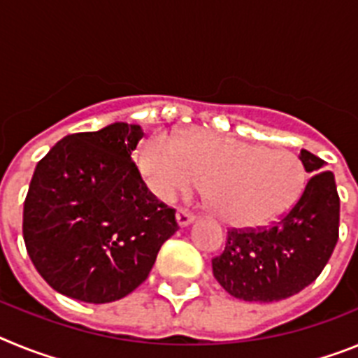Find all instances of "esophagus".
<instances>
[{
    "label": "esophagus",
    "instance_id": "obj_1",
    "mask_svg": "<svg viewBox=\"0 0 358 358\" xmlns=\"http://www.w3.org/2000/svg\"><path fill=\"white\" fill-rule=\"evenodd\" d=\"M194 218H195L194 213H189V211H186V210H179V211H177V224H179V226H181V227L188 226V224L192 222Z\"/></svg>",
    "mask_w": 358,
    "mask_h": 358
}]
</instances>
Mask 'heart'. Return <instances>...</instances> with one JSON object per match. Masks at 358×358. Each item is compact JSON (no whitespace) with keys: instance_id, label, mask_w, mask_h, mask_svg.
I'll list each match as a JSON object with an SVG mask.
<instances>
[{"instance_id":"1","label":"heart","mask_w":358,"mask_h":358,"mask_svg":"<svg viewBox=\"0 0 358 358\" xmlns=\"http://www.w3.org/2000/svg\"><path fill=\"white\" fill-rule=\"evenodd\" d=\"M145 182L164 202L204 181L213 211L227 226H267L301 195L305 172L294 154L201 131L179 141L166 132L148 138L140 154Z\"/></svg>"}]
</instances>
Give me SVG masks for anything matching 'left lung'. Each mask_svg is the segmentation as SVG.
Listing matches in <instances>:
<instances>
[{"label":"left lung","mask_w":358,"mask_h":358,"mask_svg":"<svg viewBox=\"0 0 358 358\" xmlns=\"http://www.w3.org/2000/svg\"><path fill=\"white\" fill-rule=\"evenodd\" d=\"M310 179L301 195L273 226L229 229L213 276L231 296L273 303L294 296L322 273L339 238L341 201L327 161L299 152Z\"/></svg>","instance_id":"obj_1"}]
</instances>
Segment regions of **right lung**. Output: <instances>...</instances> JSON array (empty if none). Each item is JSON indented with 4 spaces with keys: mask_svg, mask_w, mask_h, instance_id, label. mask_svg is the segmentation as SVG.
<instances>
[{
    "mask_svg": "<svg viewBox=\"0 0 358 358\" xmlns=\"http://www.w3.org/2000/svg\"><path fill=\"white\" fill-rule=\"evenodd\" d=\"M140 125L62 138L37 163L23 210V238L37 273L84 303L122 299L143 283L179 229L132 161Z\"/></svg>",
    "mask_w": 358,
    "mask_h": 358,
    "instance_id": "1",
    "label": "right lung"
}]
</instances>
